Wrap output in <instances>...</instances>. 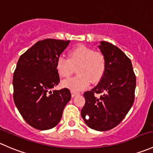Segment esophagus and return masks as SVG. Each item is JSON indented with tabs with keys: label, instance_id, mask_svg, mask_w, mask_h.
<instances>
[{
	"label": "esophagus",
	"instance_id": "1",
	"mask_svg": "<svg viewBox=\"0 0 153 153\" xmlns=\"http://www.w3.org/2000/svg\"><path fill=\"white\" fill-rule=\"evenodd\" d=\"M71 96H72V97H74L75 96H76V95H78V94H79V92H76V91H71Z\"/></svg>",
	"mask_w": 153,
	"mask_h": 153
}]
</instances>
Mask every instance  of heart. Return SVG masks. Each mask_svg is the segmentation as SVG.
Masks as SVG:
<instances>
[{
    "instance_id": "heart-1",
    "label": "heart",
    "mask_w": 153,
    "mask_h": 153,
    "mask_svg": "<svg viewBox=\"0 0 153 153\" xmlns=\"http://www.w3.org/2000/svg\"><path fill=\"white\" fill-rule=\"evenodd\" d=\"M76 68L78 75L64 80L62 84L73 91L84 90L90 86L91 82L97 83L100 81L105 73L106 60L101 53L80 45L71 50L69 59L60 56L56 62L57 72L62 78L73 74Z\"/></svg>"
}]
</instances>
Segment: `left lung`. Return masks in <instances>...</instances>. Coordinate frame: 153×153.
<instances>
[{
    "instance_id": "1",
    "label": "left lung",
    "mask_w": 153,
    "mask_h": 153,
    "mask_svg": "<svg viewBox=\"0 0 153 153\" xmlns=\"http://www.w3.org/2000/svg\"><path fill=\"white\" fill-rule=\"evenodd\" d=\"M98 48L105 56L106 68L96 87L84 93L81 115L88 127L102 131L117 126L132 106L136 77L131 60L121 50L104 41ZM94 93L101 95L97 98Z\"/></svg>"
}]
</instances>
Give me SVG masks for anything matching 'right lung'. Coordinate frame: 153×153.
<instances>
[{
    "mask_svg": "<svg viewBox=\"0 0 153 153\" xmlns=\"http://www.w3.org/2000/svg\"><path fill=\"white\" fill-rule=\"evenodd\" d=\"M70 41L48 39L36 42L21 56L13 74V98L20 114L32 127H55L71 94L68 88L53 90L59 83L58 57Z\"/></svg>",
    "mask_w": 153,
    "mask_h": 153,
    "instance_id": "right-lung-1",
    "label": "right lung"
}]
</instances>
